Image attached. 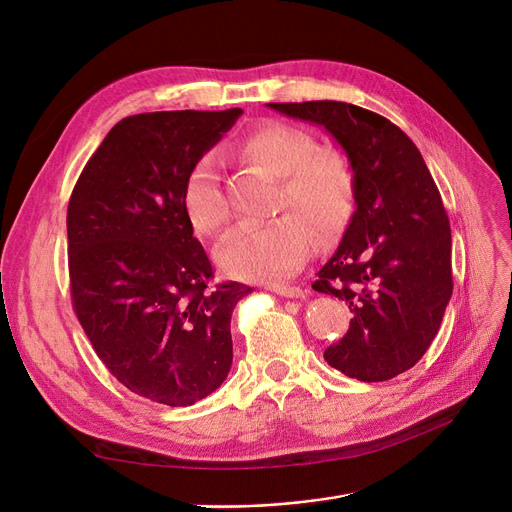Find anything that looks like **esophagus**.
Returning a JSON list of instances; mask_svg holds the SVG:
<instances>
[{"instance_id":"esophagus-1","label":"esophagus","mask_w":512,"mask_h":512,"mask_svg":"<svg viewBox=\"0 0 512 512\" xmlns=\"http://www.w3.org/2000/svg\"><path fill=\"white\" fill-rule=\"evenodd\" d=\"M267 290H272V292H276V294H280V297H286V299L303 297V290L299 286H294V284H274V286H267Z\"/></svg>"}]
</instances>
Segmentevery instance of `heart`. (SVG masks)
<instances>
[{
    "label": "heart",
    "mask_w": 512,
    "mask_h": 512,
    "mask_svg": "<svg viewBox=\"0 0 512 512\" xmlns=\"http://www.w3.org/2000/svg\"><path fill=\"white\" fill-rule=\"evenodd\" d=\"M240 153L280 178L278 209H294L324 236L351 220L357 180L348 159L334 149H317L309 132L267 122L242 137ZM182 207L191 226L207 236L228 224V205L213 155L195 161L182 184ZM299 214V215H300ZM298 215V216H299ZM296 213L265 224L234 228L218 251L224 270L236 278L274 282L301 270L313 247V232Z\"/></svg>",
    "instance_id": "b5f03b06"
}]
</instances>
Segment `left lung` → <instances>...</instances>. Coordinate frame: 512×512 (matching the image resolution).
<instances>
[{
  "instance_id": "obj_1",
  "label": "left lung",
  "mask_w": 512,
  "mask_h": 512,
  "mask_svg": "<svg viewBox=\"0 0 512 512\" xmlns=\"http://www.w3.org/2000/svg\"><path fill=\"white\" fill-rule=\"evenodd\" d=\"M317 122L342 145L357 180V211L313 288L351 309L326 361L348 378L386 382L436 338L452 294L450 222L415 143L388 118L344 101L270 103Z\"/></svg>"
}]
</instances>
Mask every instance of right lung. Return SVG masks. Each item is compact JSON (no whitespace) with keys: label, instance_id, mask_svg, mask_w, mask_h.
<instances>
[{"label":"right lung","instance_id":"obj_1","mask_svg":"<svg viewBox=\"0 0 512 512\" xmlns=\"http://www.w3.org/2000/svg\"><path fill=\"white\" fill-rule=\"evenodd\" d=\"M240 114L128 116L70 195L72 309L107 371L159 405H193L226 380L232 311L253 292L232 280L213 284L182 207L186 174Z\"/></svg>","mask_w":512,"mask_h":512}]
</instances>
